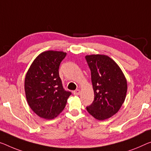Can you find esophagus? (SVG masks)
<instances>
[{"label": "esophagus", "mask_w": 151, "mask_h": 151, "mask_svg": "<svg viewBox=\"0 0 151 151\" xmlns=\"http://www.w3.org/2000/svg\"><path fill=\"white\" fill-rule=\"evenodd\" d=\"M73 93L74 95H76V96H78V95L80 94V90H75V91L73 92Z\"/></svg>", "instance_id": "esophagus-1"}]
</instances>
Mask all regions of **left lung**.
I'll list each match as a JSON object with an SVG mask.
<instances>
[{
	"label": "left lung",
	"instance_id": "left-lung-1",
	"mask_svg": "<svg viewBox=\"0 0 151 151\" xmlns=\"http://www.w3.org/2000/svg\"><path fill=\"white\" fill-rule=\"evenodd\" d=\"M91 71L94 100L86 109L92 117L105 120L118 112L126 99L127 84L119 65L105 55L85 57Z\"/></svg>",
	"mask_w": 151,
	"mask_h": 151
}]
</instances>
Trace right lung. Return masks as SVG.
<instances>
[{
	"label": "right lung",
	"instance_id": "add662e5",
	"mask_svg": "<svg viewBox=\"0 0 151 151\" xmlns=\"http://www.w3.org/2000/svg\"><path fill=\"white\" fill-rule=\"evenodd\" d=\"M66 52L47 50L40 53L27 71L24 88L27 102L37 115L52 119L62 112L71 92L65 90L59 65Z\"/></svg>",
	"mask_w": 151,
	"mask_h": 151
}]
</instances>
